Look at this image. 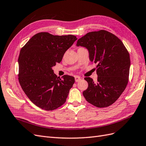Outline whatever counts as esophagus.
Here are the masks:
<instances>
[{"label":"esophagus","mask_w":146,"mask_h":146,"mask_svg":"<svg viewBox=\"0 0 146 146\" xmlns=\"http://www.w3.org/2000/svg\"><path fill=\"white\" fill-rule=\"evenodd\" d=\"M75 80L76 82H78L81 80V78L78 76H75Z\"/></svg>","instance_id":"obj_1"}]
</instances>
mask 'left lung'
<instances>
[{"label":"left lung","mask_w":146,"mask_h":146,"mask_svg":"<svg viewBox=\"0 0 146 146\" xmlns=\"http://www.w3.org/2000/svg\"><path fill=\"white\" fill-rule=\"evenodd\" d=\"M77 46L86 47L90 60L98 63V81L85 77L88 87L83 95L90 104L107 107L118 99L129 82V53L120 39L108 31L91 32L78 39Z\"/></svg>","instance_id":"obj_1"}]
</instances>
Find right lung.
<instances>
[{"label":"right lung","mask_w":146,"mask_h":146,"mask_svg":"<svg viewBox=\"0 0 146 146\" xmlns=\"http://www.w3.org/2000/svg\"><path fill=\"white\" fill-rule=\"evenodd\" d=\"M77 39L72 35L58 36L41 32L22 47L18 58L19 82L37 107L52 111L66 102L74 77L65 75L61 79L52 68L61 62L66 51Z\"/></svg>","instance_id":"obj_1"}]
</instances>
